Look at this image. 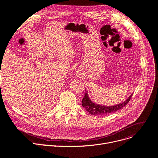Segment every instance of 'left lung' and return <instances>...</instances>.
Here are the masks:
<instances>
[{
	"instance_id": "left-lung-1",
	"label": "left lung",
	"mask_w": 158,
	"mask_h": 158,
	"mask_svg": "<svg viewBox=\"0 0 158 158\" xmlns=\"http://www.w3.org/2000/svg\"><path fill=\"white\" fill-rule=\"evenodd\" d=\"M132 95H131L129 97V98L126 102H122L118 105H116L113 106H100V105L93 103L89 100L87 93H85V96L82 100V107H85V110L89 113H90L92 115L107 114L110 113H114L116 111H117L118 110L122 109V107H125L131 100Z\"/></svg>"
}]
</instances>
